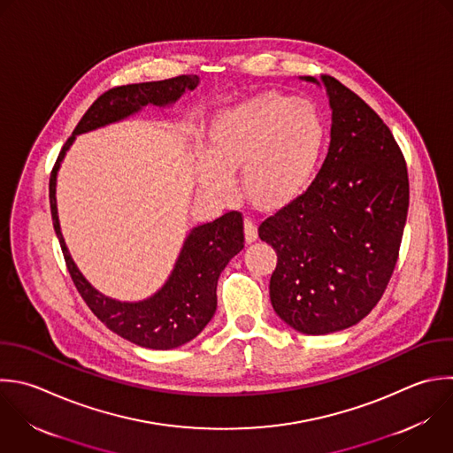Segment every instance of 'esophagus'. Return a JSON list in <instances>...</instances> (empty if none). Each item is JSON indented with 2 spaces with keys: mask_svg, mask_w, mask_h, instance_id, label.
<instances>
[{
  "mask_svg": "<svg viewBox=\"0 0 453 453\" xmlns=\"http://www.w3.org/2000/svg\"><path fill=\"white\" fill-rule=\"evenodd\" d=\"M244 235L248 242H253L257 239V223L251 216L244 218Z\"/></svg>",
  "mask_w": 453,
  "mask_h": 453,
  "instance_id": "1",
  "label": "esophagus"
}]
</instances>
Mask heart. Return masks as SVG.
I'll use <instances>...</instances> for the list:
<instances>
[{"instance_id":"b5f03b06","label":"heart","mask_w":453,"mask_h":453,"mask_svg":"<svg viewBox=\"0 0 453 453\" xmlns=\"http://www.w3.org/2000/svg\"><path fill=\"white\" fill-rule=\"evenodd\" d=\"M209 138L211 149L196 152L200 184L226 195L232 172L241 166L246 196L260 207H274L311 182L326 124L311 103L265 94L216 115Z\"/></svg>"}]
</instances>
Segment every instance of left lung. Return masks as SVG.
I'll list each match as a JSON object with an SVG mask.
<instances>
[{
    "label": "left lung",
    "mask_w": 453,
    "mask_h": 453,
    "mask_svg": "<svg viewBox=\"0 0 453 453\" xmlns=\"http://www.w3.org/2000/svg\"><path fill=\"white\" fill-rule=\"evenodd\" d=\"M322 83L333 110L327 156L311 184L258 225L278 257L273 308L306 334L350 327L372 311L409 207L407 166L389 127L338 80L324 74Z\"/></svg>",
    "instance_id": "left-lung-1"
}]
</instances>
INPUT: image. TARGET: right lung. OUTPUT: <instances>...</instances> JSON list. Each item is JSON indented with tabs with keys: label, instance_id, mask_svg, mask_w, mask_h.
<instances>
[{
	"label": "right lung",
	"instance_id": "add662e5",
	"mask_svg": "<svg viewBox=\"0 0 453 453\" xmlns=\"http://www.w3.org/2000/svg\"><path fill=\"white\" fill-rule=\"evenodd\" d=\"M196 85L198 76L184 74L163 81L115 87L104 92L88 108L73 136L65 142L50 179L53 226L78 292L108 329L147 349H175L193 340L209 324L218 304V278L230 258L244 248L242 214L239 211H230L212 223L193 228L165 287L150 299L140 303H120L99 294L83 278L69 255L57 212V173L76 134L122 120L147 104H172L186 90H195Z\"/></svg>",
	"mask_w": 453,
	"mask_h": 453
}]
</instances>
